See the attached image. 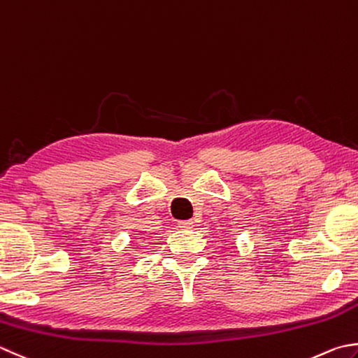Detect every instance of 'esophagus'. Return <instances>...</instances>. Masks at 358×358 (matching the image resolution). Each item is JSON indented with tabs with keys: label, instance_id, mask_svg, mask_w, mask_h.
Wrapping results in <instances>:
<instances>
[{
	"label": "esophagus",
	"instance_id": "esophagus-1",
	"mask_svg": "<svg viewBox=\"0 0 358 358\" xmlns=\"http://www.w3.org/2000/svg\"><path fill=\"white\" fill-rule=\"evenodd\" d=\"M179 227H182V229H192L193 227V221L192 220L179 221Z\"/></svg>",
	"mask_w": 358,
	"mask_h": 358
}]
</instances>
